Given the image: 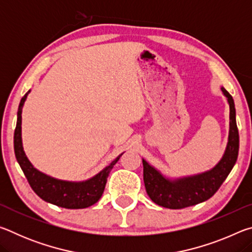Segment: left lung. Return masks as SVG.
Masks as SVG:
<instances>
[{"mask_svg": "<svg viewBox=\"0 0 252 252\" xmlns=\"http://www.w3.org/2000/svg\"><path fill=\"white\" fill-rule=\"evenodd\" d=\"M222 94L229 104V133L225 150L215 167L204 172L185 177H169L143 159V181L153 202L168 209H182L210 199L229 176L239 152V133L232 96L223 87Z\"/></svg>", "mask_w": 252, "mask_h": 252, "instance_id": "left-lung-1", "label": "left lung"}]
</instances>
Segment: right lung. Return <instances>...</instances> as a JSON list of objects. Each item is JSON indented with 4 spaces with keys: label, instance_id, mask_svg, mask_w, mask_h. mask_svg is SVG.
Returning <instances> with one entry per match:
<instances>
[{
    "label": "right lung",
    "instance_id": "add662e5",
    "mask_svg": "<svg viewBox=\"0 0 252 252\" xmlns=\"http://www.w3.org/2000/svg\"><path fill=\"white\" fill-rule=\"evenodd\" d=\"M30 92L31 90H29L21 99L14 131L15 157L30 186L42 200L58 207L65 209H84L92 206L99 201L104 191L106 179L109 177L110 171L125 152L119 155L95 176L83 181L62 180V179L53 178L37 170L25 155L22 142V110Z\"/></svg>",
    "mask_w": 252,
    "mask_h": 252
}]
</instances>
